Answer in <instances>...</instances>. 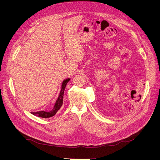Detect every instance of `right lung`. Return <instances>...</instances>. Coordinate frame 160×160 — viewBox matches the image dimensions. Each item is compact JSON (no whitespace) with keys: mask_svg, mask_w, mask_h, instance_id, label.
I'll return each mask as SVG.
<instances>
[{"mask_svg":"<svg viewBox=\"0 0 160 160\" xmlns=\"http://www.w3.org/2000/svg\"><path fill=\"white\" fill-rule=\"evenodd\" d=\"M70 81V79H65L61 84V89L60 91V93L59 95V97L56 101L55 104L54 105V108L50 111H37V112H31V113L34 115H36L37 117L42 118H51L54 116L59 109L61 108L62 105V101H63V94H64V91L65 89V87L67 84V83Z\"/></svg>","mask_w":160,"mask_h":160,"instance_id":"1","label":"right lung"}]
</instances>
